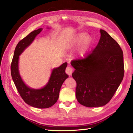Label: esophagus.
<instances>
[{
	"mask_svg": "<svg viewBox=\"0 0 133 133\" xmlns=\"http://www.w3.org/2000/svg\"><path fill=\"white\" fill-rule=\"evenodd\" d=\"M72 72V69L70 67H67L66 69V73L69 75H71Z\"/></svg>",
	"mask_w": 133,
	"mask_h": 133,
	"instance_id": "esophagus-1",
	"label": "esophagus"
}]
</instances>
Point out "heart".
I'll return each mask as SVG.
<instances>
[{
    "instance_id": "b5f03b06",
    "label": "heart",
    "mask_w": 133,
    "mask_h": 133,
    "mask_svg": "<svg viewBox=\"0 0 133 133\" xmlns=\"http://www.w3.org/2000/svg\"><path fill=\"white\" fill-rule=\"evenodd\" d=\"M84 42V44L86 46L90 42V38L89 36H87V34L86 33H80L76 36L75 39L73 40L71 44V47H74L78 45H79L81 43Z\"/></svg>"
}]
</instances>
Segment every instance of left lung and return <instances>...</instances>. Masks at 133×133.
Returning <instances> with one entry per match:
<instances>
[{"instance_id": "8db88e82", "label": "left lung", "mask_w": 133, "mask_h": 133, "mask_svg": "<svg viewBox=\"0 0 133 133\" xmlns=\"http://www.w3.org/2000/svg\"><path fill=\"white\" fill-rule=\"evenodd\" d=\"M92 52L71 62L75 69L76 98L82 105L101 107L109 103L124 76L123 54L119 44L104 30Z\"/></svg>"}]
</instances>
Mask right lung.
Segmentation results:
<instances>
[{"instance_id": "right-lung-1", "label": "right lung", "mask_w": 133, "mask_h": 133, "mask_svg": "<svg viewBox=\"0 0 133 133\" xmlns=\"http://www.w3.org/2000/svg\"><path fill=\"white\" fill-rule=\"evenodd\" d=\"M42 30V29H39L33 31L17 44L11 64V74L18 91L25 102L36 108L46 109L56 102L62 84L69 77L65 72L67 62L52 70L49 82L41 89H32L27 86L22 81L18 69L19 55L32 43Z\"/></svg>"}]
</instances>
